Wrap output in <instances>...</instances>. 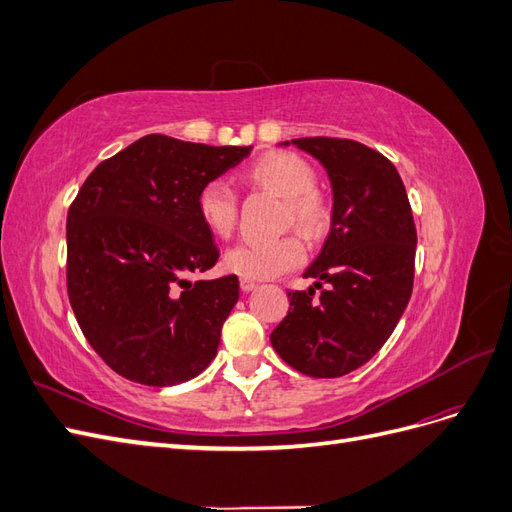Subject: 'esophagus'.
Returning <instances> with one entry per match:
<instances>
[{
	"label": "esophagus",
	"instance_id": "34e87169",
	"mask_svg": "<svg viewBox=\"0 0 512 512\" xmlns=\"http://www.w3.org/2000/svg\"><path fill=\"white\" fill-rule=\"evenodd\" d=\"M239 286H241V290H243V292H250V290H254L258 284H256L254 280H247V277H241V280H239Z\"/></svg>",
	"mask_w": 512,
	"mask_h": 512
}]
</instances>
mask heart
<instances>
[{"mask_svg": "<svg viewBox=\"0 0 512 512\" xmlns=\"http://www.w3.org/2000/svg\"><path fill=\"white\" fill-rule=\"evenodd\" d=\"M250 179L262 188L286 198V222L297 226L305 237L314 239L329 224V205L314 188L316 170L292 151H271L260 156L250 170ZM196 209L203 224L222 239L230 237L239 222V196L224 179H211L196 196ZM305 260V247L294 237L273 241L239 243L224 258L228 271L247 280H271L297 269Z\"/></svg>", "mask_w": 512, "mask_h": 512, "instance_id": "heart-1", "label": "heart"}]
</instances>
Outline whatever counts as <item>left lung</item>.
Segmentation results:
<instances>
[{
    "label": "left lung",
    "instance_id": "1",
    "mask_svg": "<svg viewBox=\"0 0 512 512\" xmlns=\"http://www.w3.org/2000/svg\"><path fill=\"white\" fill-rule=\"evenodd\" d=\"M288 145V143H284ZM327 168L331 232L303 277L328 288L288 292L290 309L271 333L275 352L312 378H339L365 365L404 314L414 284L416 226L397 168L350 138H294Z\"/></svg>",
    "mask_w": 512,
    "mask_h": 512
}]
</instances>
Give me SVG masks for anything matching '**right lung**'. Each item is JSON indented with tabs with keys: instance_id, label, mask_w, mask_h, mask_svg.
<instances>
[{
	"instance_id": "obj_1",
	"label": "right lung",
	"mask_w": 512,
	"mask_h": 512,
	"mask_svg": "<svg viewBox=\"0 0 512 512\" xmlns=\"http://www.w3.org/2000/svg\"><path fill=\"white\" fill-rule=\"evenodd\" d=\"M250 151L147 134L100 162L72 200L68 299L115 374L173 386L215 359L239 280L192 277L220 258L196 196Z\"/></svg>"
}]
</instances>
